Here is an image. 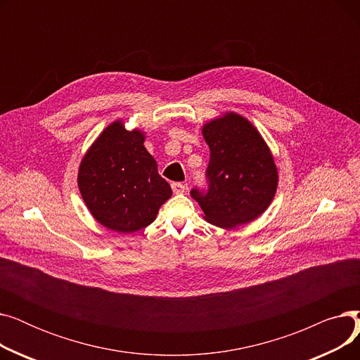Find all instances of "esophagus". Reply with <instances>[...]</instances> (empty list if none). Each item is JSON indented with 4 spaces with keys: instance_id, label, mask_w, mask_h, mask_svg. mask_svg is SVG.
<instances>
[{
    "instance_id": "34e87169",
    "label": "esophagus",
    "mask_w": 360,
    "mask_h": 360,
    "mask_svg": "<svg viewBox=\"0 0 360 360\" xmlns=\"http://www.w3.org/2000/svg\"><path fill=\"white\" fill-rule=\"evenodd\" d=\"M172 190L175 194H184L185 193V185L181 182H174L172 184Z\"/></svg>"
}]
</instances>
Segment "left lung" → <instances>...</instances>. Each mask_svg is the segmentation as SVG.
<instances>
[{"mask_svg": "<svg viewBox=\"0 0 360 360\" xmlns=\"http://www.w3.org/2000/svg\"><path fill=\"white\" fill-rule=\"evenodd\" d=\"M201 132L210 147V184L207 194L193 190L191 195L204 220L221 229L251 223L277 191L278 170L269 144L248 118L231 110L205 122Z\"/></svg>", "mask_w": 360, "mask_h": 360, "instance_id": "8db88e82", "label": "left lung"}]
</instances>
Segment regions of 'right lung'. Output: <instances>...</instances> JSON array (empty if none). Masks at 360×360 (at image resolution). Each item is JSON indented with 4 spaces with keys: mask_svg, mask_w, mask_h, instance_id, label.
Wrapping results in <instances>:
<instances>
[{
    "mask_svg": "<svg viewBox=\"0 0 360 360\" xmlns=\"http://www.w3.org/2000/svg\"><path fill=\"white\" fill-rule=\"evenodd\" d=\"M146 132L110 122L84 153L77 184L90 214L106 229L132 233L156 220L172 197L158 163L144 147Z\"/></svg>",
    "mask_w": 360,
    "mask_h": 360,
    "instance_id": "obj_1",
    "label": "right lung"
}]
</instances>
